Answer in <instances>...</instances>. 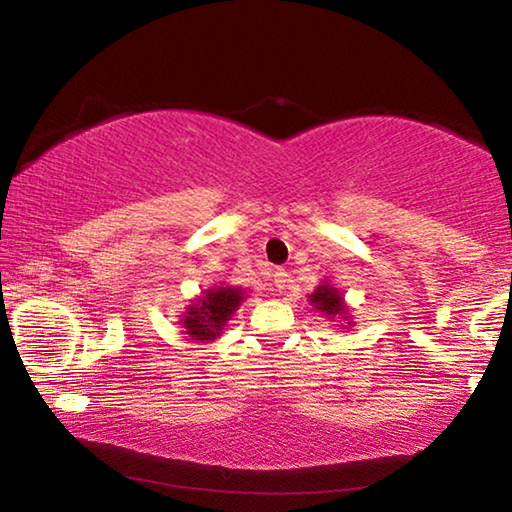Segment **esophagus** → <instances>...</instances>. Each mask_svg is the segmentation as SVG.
Returning a JSON list of instances; mask_svg holds the SVG:
<instances>
[{
	"instance_id": "obj_1",
	"label": "esophagus",
	"mask_w": 512,
	"mask_h": 512,
	"mask_svg": "<svg viewBox=\"0 0 512 512\" xmlns=\"http://www.w3.org/2000/svg\"><path fill=\"white\" fill-rule=\"evenodd\" d=\"M287 282H289V273L284 271V268H275V271H273V284H275V287L282 291L284 287H287Z\"/></svg>"
}]
</instances>
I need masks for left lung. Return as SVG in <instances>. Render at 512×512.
<instances>
[{
	"instance_id": "1",
	"label": "left lung",
	"mask_w": 512,
	"mask_h": 512,
	"mask_svg": "<svg viewBox=\"0 0 512 512\" xmlns=\"http://www.w3.org/2000/svg\"><path fill=\"white\" fill-rule=\"evenodd\" d=\"M309 305L314 307L318 314H323L327 320H345V327L352 325L350 318V307L345 302L343 293L329 282H320L318 287L314 289V293H309ZM343 327V329H345Z\"/></svg>"
}]
</instances>
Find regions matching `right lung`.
I'll return each mask as SVG.
<instances>
[{"label":"right lung","mask_w":512,"mask_h":512,"mask_svg":"<svg viewBox=\"0 0 512 512\" xmlns=\"http://www.w3.org/2000/svg\"><path fill=\"white\" fill-rule=\"evenodd\" d=\"M246 298V291L232 287V284H221V287L203 291L201 296L192 300V305H187V311L180 318V325L185 329L183 334L198 343L219 339L228 320Z\"/></svg>","instance_id":"1"}]
</instances>
